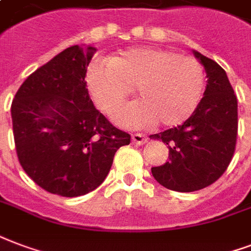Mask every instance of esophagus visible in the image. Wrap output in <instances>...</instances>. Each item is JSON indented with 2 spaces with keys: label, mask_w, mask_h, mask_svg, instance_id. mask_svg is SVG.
Masks as SVG:
<instances>
[{
  "label": "esophagus",
  "mask_w": 251,
  "mask_h": 251,
  "mask_svg": "<svg viewBox=\"0 0 251 251\" xmlns=\"http://www.w3.org/2000/svg\"><path fill=\"white\" fill-rule=\"evenodd\" d=\"M132 141L135 143V144L143 146V144H146L147 141H148V137H147L146 135H141V133H133Z\"/></svg>",
  "instance_id": "1"
}]
</instances>
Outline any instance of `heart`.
I'll list each match as a JSON object with an SVG mask.
<instances>
[{
  "instance_id": "obj_1",
  "label": "heart",
  "mask_w": 251,
  "mask_h": 251,
  "mask_svg": "<svg viewBox=\"0 0 251 251\" xmlns=\"http://www.w3.org/2000/svg\"><path fill=\"white\" fill-rule=\"evenodd\" d=\"M87 88L103 112L114 115L131 95L116 122L127 128L157 124L175 127L192 116L202 99L205 70L196 58L156 47H132L111 61L88 66Z\"/></svg>"
}]
</instances>
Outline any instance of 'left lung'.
Returning a JSON list of instances; mask_svg holds the SVG:
<instances>
[{
	"label": "left lung",
	"mask_w": 251,
	"mask_h": 251,
	"mask_svg": "<svg viewBox=\"0 0 251 251\" xmlns=\"http://www.w3.org/2000/svg\"><path fill=\"white\" fill-rule=\"evenodd\" d=\"M208 84L199 107L181 126L151 135L169 148V160L152 168L156 181L175 192L212 185L229 167L237 144L238 105L225 70L199 51Z\"/></svg>",
	"instance_id": "left-lung-1"
}]
</instances>
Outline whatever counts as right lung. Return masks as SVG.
Returning <instances> with one entry per match:
<instances>
[{
	"label": "right lung",
	"instance_id": "obj_1",
	"mask_svg": "<svg viewBox=\"0 0 251 251\" xmlns=\"http://www.w3.org/2000/svg\"><path fill=\"white\" fill-rule=\"evenodd\" d=\"M95 52L78 45L63 50L27 76L11 103L18 161L52 195L78 197L97 189L116 151L131 141L90 98L84 78Z\"/></svg>",
	"mask_w": 251,
	"mask_h": 251
}]
</instances>
